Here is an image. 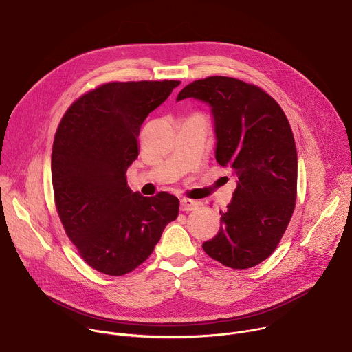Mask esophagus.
<instances>
[{"label": "esophagus", "mask_w": 352, "mask_h": 352, "mask_svg": "<svg viewBox=\"0 0 352 352\" xmlns=\"http://www.w3.org/2000/svg\"><path fill=\"white\" fill-rule=\"evenodd\" d=\"M197 208H199V202H196V200H192L188 197H184L179 200V209L182 212H192V210H196Z\"/></svg>", "instance_id": "esophagus-1"}]
</instances>
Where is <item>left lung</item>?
Here are the masks:
<instances>
[{"label": "left lung", "instance_id": "left-lung-1", "mask_svg": "<svg viewBox=\"0 0 352 352\" xmlns=\"http://www.w3.org/2000/svg\"><path fill=\"white\" fill-rule=\"evenodd\" d=\"M193 97L210 106L217 139L216 160L236 175L217 235L202 246L231 269H249L277 248L296 199V147L289 122L261 87L228 76L185 86L177 100Z\"/></svg>", "mask_w": 352, "mask_h": 352}]
</instances>
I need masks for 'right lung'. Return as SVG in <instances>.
I'll return each mask as SVG.
<instances>
[{
	"instance_id": "add662e5",
	"label": "right lung",
	"mask_w": 352,
	"mask_h": 352,
	"mask_svg": "<svg viewBox=\"0 0 352 352\" xmlns=\"http://www.w3.org/2000/svg\"><path fill=\"white\" fill-rule=\"evenodd\" d=\"M179 80L110 82L83 96L56 132L52 179L68 238L94 270L122 276L152 255L179 200L167 192L144 197L126 184L138 136Z\"/></svg>"
}]
</instances>
